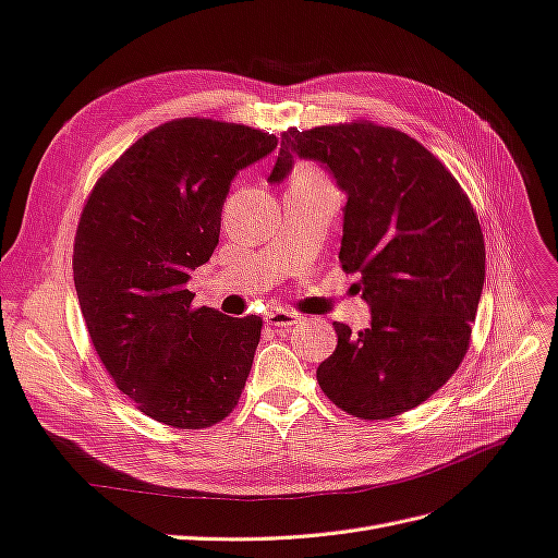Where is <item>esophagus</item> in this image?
<instances>
[{"label": "esophagus", "mask_w": 558, "mask_h": 558, "mask_svg": "<svg viewBox=\"0 0 558 558\" xmlns=\"http://www.w3.org/2000/svg\"><path fill=\"white\" fill-rule=\"evenodd\" d=\"M301 323V317L292 311H284V308H274L270 313H266V325L270 327H294Z\"/></svg>", "instance_id": "34e87169"}]
</instances>
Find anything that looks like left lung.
Wrapping results in <instances>:
<instances>
[{"label": "left lung", "instance_id": "1", "mask_svg": "<svg viewBox=\"0 0 558 558\" xmlns=\"http://www.w3.org/2000/svg\"><path fill=\"white\" fill-rule=\"evenodd\" d=\"M294 158L320 163L345 194L339 259L372 323H333L337 350L317 384L345 413L392 418L435 395L463 362L486 274L480 219L465 191L421 142L367 121L282 135L268 182Z\"/></svg>", "mask_w": 558, "mask_h": 558}]
</instances>
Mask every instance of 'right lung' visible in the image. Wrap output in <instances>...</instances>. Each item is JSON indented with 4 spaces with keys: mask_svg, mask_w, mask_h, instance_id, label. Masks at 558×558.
<instances>
[{
    "mask_svg": "<svg viewBox=\"0 0 558 558\" xmlns=\"http://www.w3.org/2000/svg\"><path fill=\"white\" fill-rule=\"evenodd\" d=\"M278 137L178 119L140 137L95 184L74 238V288L90 341L142 413L182 429L225 421L241 400L262 317L194 308L191 270L213 257L243 168Z\"/></svg>",
    "mask_w": 558,
    "mask_h": 558,
    "instance_id": "right-lung-1",
    "label": "right lung"
}]
</instances>
